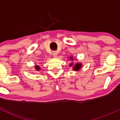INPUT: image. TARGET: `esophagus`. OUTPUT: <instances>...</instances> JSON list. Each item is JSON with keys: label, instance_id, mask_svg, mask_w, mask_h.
<instances>
[{"label": "esophagus", "instance_id": "1", "mask_svg": "<svg viewBox=\"0 0 120 120\" xmlns=\"http://www.w3.org/2000/svg\"><path fill=\"white\" fill-rule=\"evenodd\" d=\"M52 55H53V56L54 57H57L58 54H57V52L53 51L52 52Z\"/></svg>", "mask_w": 120, "mask_h": 120}]
</instances>
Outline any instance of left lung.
<instances>
[{
  "label": "left lung",
  "mask_w": 120,
  "mask_h": 120,
  "mask_svg": "<svg viewBox=\"0 0 120 120\" xmlns=\"http://www.w3.org/2000/svg\"><path fill=\"white\" fill-rule=\"evenodd\" d=\"M69 59L71 60L72 61H73L74 60L73 56H70ZM82 63H76L75 64H74L73 63H71V64L69 65L70 67H72V70H73V71H79V70L81 69V68L82 67Z\"/></svg>",
  "instance_id": "1"
}]
</instances>
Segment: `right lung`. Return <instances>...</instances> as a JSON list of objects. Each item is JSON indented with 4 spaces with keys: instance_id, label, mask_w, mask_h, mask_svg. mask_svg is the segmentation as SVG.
Here are the masks:
<instances>
[{
    "instance_id": "1",
    "label": "right lung",
    "mask_w": 120,
    "mask_h": 120,
    "mask_svg": "<svg viewBox=\"0 0 120 120\" xmlns=\"http://www.w3.org/2000/svg\"><path fill=\"white\" fill-rule=\"evenodd\" d=\"M35 70H37V71H39V70H41V67H40L39 66H37V65H35Z\"/></svg>"
}]
</instances>
